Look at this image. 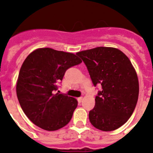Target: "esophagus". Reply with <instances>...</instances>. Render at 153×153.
I'll list each match as a JSON object with an SVG mask.
<instances>
[{
	"label": "esophagus",
	"mask_w": 153,
	"mask_h": 153,
	"mask_svg": "<svg viewBox=\"0 0 153 153\" xmlns=\"http://www.w3.org/2000/svg\"><path fill=\"white\" fill-rule=\"evenodd\" d=\"M82 100H83V97H78V98H77V100H78V102H79V103H80V102H82Z\"/></svg>",
	"instance_id": "esophagus-1"
}]
</instances>
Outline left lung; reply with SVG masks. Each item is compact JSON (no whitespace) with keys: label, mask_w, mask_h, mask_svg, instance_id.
<instances>
[{"label":"left lung","mask_w":153,"mask_h":153,"mask_svg":"<svg viewBox=\"0 0 153 153\" xmlns=\"http://www.w3.org/2000/svg\"><path fill=\"white\" fill-rule=\"evenodd\" d=\"M86 66L94 86L101 85L95 106L89 113L92 125L113 131L130 118L139 97V80L130 60L113 47H99L76 53Z\"/></svg>","instance_id":"obj_1"}]
</instances>
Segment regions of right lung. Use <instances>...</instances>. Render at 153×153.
Masks as SVG:
<instances>
[{
    "label": "right lung",
    "mask_w": 153,
    "mask_h": 153,
    "mask_svg": "<svg viewBox=\"0 0 153 153\" xmlns=\"http://www.w3.org/2000/svg\"><path fill=\"white\" fill-rule=\"evenodd\" d=\"M81 63L74 53L47 47L28 55L20 70L16 90L23 111L33 123L54 131L70 122L77 100L55 91L66 71Z\"/></svg>",
    "instance_id": "add662e5"
}]
</instances>
